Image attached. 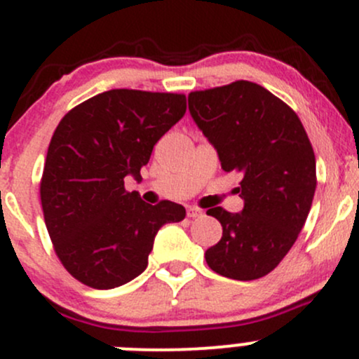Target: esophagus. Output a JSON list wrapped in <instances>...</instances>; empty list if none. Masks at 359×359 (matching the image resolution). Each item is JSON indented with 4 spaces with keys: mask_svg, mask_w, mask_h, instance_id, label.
<instances>
[{
    "mask_svg": "<svg viewBox=\"0 0 359 359\" xmlns=\"http://www.w3.org/2000/svg\"><path fill=\"white\" fill-rule=\"evenodd\" d=\"M201 215H203V210L194 208V206H189V208H187V217L189 218H198L201 217Z\"/></svg>",
    "mask_w": 359,
    "mask_h": 359,
    "instance_id": "obj_1",
    "label": "esophagus"
}]
</instances>
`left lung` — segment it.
Instances as JSON below:
<instances>
[{
  "label": "left lung",
  "mask_w": 359,
  "mask_h": 359,
  "mask_svg": "<svg viewBox=\"0 0 359 359\" xmlns=\"http://www.w3.org/2000/svg\"><path fill=\"white\" fill-rule=\"evenodd\" d=\"M189 111L222 168L243 173V211H206L224 229L206 249V263L233 280L265 277L296 243L311 208L316 163L306 130L292 108L249 81L194 90Z\"/></svg>",
  "instance_id": "1"
}]
</instances>
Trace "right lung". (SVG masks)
Masks as SVG:
<instances>
[{
  "mask_svg": "<svg viewBox=\"0 0 359 359\" xmlns=\"http://www.w3.org/2000/svg\"><path fill=\"white\" fill-rule=\"evenodd\" d=\"M186 113V96L111 89L60 120L48 148L41 205L53 248L74 278L93 289L127 284L148 266L154 236L186 208L148 205L126 191L151 151Z\"/></svg>",
  "mask_w": 359,
  "mask_h": 359,
  "instance_id": "obj_1",
  "label": "right lung"
}]
</instances>
